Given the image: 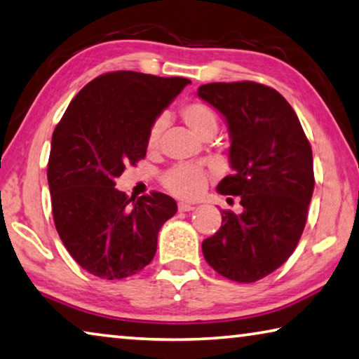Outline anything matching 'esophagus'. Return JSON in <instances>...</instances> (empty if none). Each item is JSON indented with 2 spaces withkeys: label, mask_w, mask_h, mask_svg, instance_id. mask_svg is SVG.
I'll list each match as a JSON object with an SVG mask.
<instances>
[{
  "label": "esophagus",
  "mask_w": 359,
  "mask_h": 359,
  "mask_svg": "<svg viewBox=\"0 0 359 359\" xmlns=\"http://www.w3.org/2000/svg\"><path fill=\"white\" fill-rule=\"evenodd\" d=\"M178 210H180V211H192L194 207H192V205H189V203L180 202V203H178Z\"/></svg>",
  "instance_id": "esophagus-1"
}]
</instances>
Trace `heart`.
<instances>
[{
    "instance_id": "heart-1",
    "label": "heart",
    "mask_w": 359,
    "mask_h": 359,
    "mask_svg": "<svg viewBox=\"0 0 359 359\" xmlns=\"http://www.w3.org/2000/svg\"><path fill=\"white\" fill-rule=\"evenodd\" d=\"M180 116L189 130L198 138L213 137L218 130V116L210 104L203 102L186 103L180 109ZM163 128V121L157 119L148 132V148L156 149ZM208 183V175L203 168L189 163H180L162 175V184L173 196L196 198L201 196Z\"/></svg>"
}]
</instances>
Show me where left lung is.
<instances>
[{
	"label": "left lung",
	"instance_id": "1",
	"mask_svg": "<svg viewBox=\"0 0 359 359\" xmlns=\"http://www.w3.org/2000/svg\"><path fill=\"white\" fill-rule=\"evenodd\" d=\"M197 95L226 117L232 175L218 184L243 211L222 210L202 251L216 272L252 283L287 261L304 232L315 187L312 148L283 95L252 81L211 82Z\"/></svg>",
	"mask_w": 359,
	"mask_h": 359
}]
</instances>
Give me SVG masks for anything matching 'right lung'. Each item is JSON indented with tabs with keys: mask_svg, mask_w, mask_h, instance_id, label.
Segmentation results:
<instances>
[{
	"mask_svg": "<svg viewBox=\"0 0 359 359\" xmlns=\"http://www.w3.org/2000/svg\"><path fill=\"white\" fill-rule=\"evenodd\" d=\"M189 82L100 74L55 127L47 163L55 229L73 259L95 277L121 280L143 270L156 255L158 231L178 210L162 192L128 198L114 180L144 158L156 117Z\"/></svg>",
	"mask_w": 359,
	"mask_h": 359,
	"instance_id": "obj_1",
	"label": "right lung"
}]
</instances>
